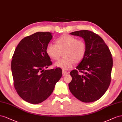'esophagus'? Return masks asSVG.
<instances>
[{
    "instance_id": "obj_1",
    "label": "esophagus",
    "mask_w": 122,
    "mask_h": 122,
    "mask_svg": "<svg viewBox=\"0 0 122 122\" xmlns=\"http://www.w3.org/2000/svg\"><path fill=\"white\" fill-rule=\"evenodd\" d=\"M68 73H69V72H67V71H62V75H63V76L67 75L68 74Z\"/></svg>"
}]
</instances>
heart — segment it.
Listing matches in <instances>:
<instances>
[{
    "label": "heart",
    "mask_w": 122,
    "mask_h": 122,
    "mask_svg": "<svg viewBox=\"0 0 122 122\" xmlns=\"http://www.w3.org/2000/svg\"><path fill=\"white\" fill-rule=\"evenodd\" d=\"M56 42V44L48 43L46 47L47 54L54 60H58L61 53L65 51L64 58L56 62V67L68 70L73 66L75 62L79 63L84 59L86 53V45L84 41L65 35L58 38Z\"/></svg>",
    "instance_id": "obj_1"
}]
</instances>
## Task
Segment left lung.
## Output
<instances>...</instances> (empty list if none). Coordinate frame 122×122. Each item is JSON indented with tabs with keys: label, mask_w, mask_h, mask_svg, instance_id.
Here are the masks:
<instances>
[{
	"label": "left lung",
	"mask_w": 122,
	"mask_h": 122,
	"mask_svg": "<svg viewBox=\"0 0 122 122\" xmlns=\"http://www.w3.org/2000/svg\"><path fill=\"white\" fill-rule=\"evenodd\" d=\"M82 37L86 45L84 59L70 72L68 84L71 93L85 103L100 99L108 88L111 81L113 61L108 47L102 38L92 31L81 30L70 33ZM83 73L79 75L78 71Z\"/></svg>",
	"instance_id": "1"
}]
</instances>
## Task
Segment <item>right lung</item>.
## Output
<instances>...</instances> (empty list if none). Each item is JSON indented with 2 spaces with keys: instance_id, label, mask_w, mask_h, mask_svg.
I'll list each match as a JSON object with an SVG mask.
<instances>
[{
  "instance_id": "right-lung-1",
  "label": "right lung",
  "mask_w": 122,
  "mask_h": 122,
  "mask_svg": "<svg viewBox=\"0 0 122 122\" xmlns=\"http://www.w3.org/2000/svg\"><path fill=\"white\" fill-rule=\"evenodd\" d=\"M52 38L51 33L41 32L24 38L12 57L15 88L21 98L30 104H39L47 99L62 75L59 67L44 69L52 64L46 51Z\"/></svg>"
}]
</instances>
